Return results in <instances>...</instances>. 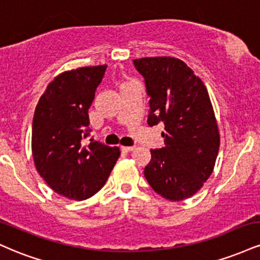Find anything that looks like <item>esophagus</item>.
<instances>
[{
  "mask_svg": "<svg viewBox=\"0 0 260 260\" xmlns=\"http://www.w3.org/2000/svg\"><path fill=\"white\" fill-rule=\"evenodd\" d=\"M134 149V147H121V150L123 151V153H129V151H132Z\"/></svg>",
  "mask_w": 260,
  "mask_h": 260,
  "instance_id": "1",
  "label": "esophagus"
}]
</instances>
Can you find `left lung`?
<instances>
[{"mask_svg":"<svg viewBox=\"0 0 260 260\" xmlns=\"http://www.w3.org/2000/svg\"><path fill=\"white\" fill-rule=\"evenodd\" d=\"M133 63L147 88L148 124L165 126V147L151 149L144 176L157 194L183 201L203 187L219 153V128L208 90L178 58L144 57Z\"/></svg>","mask_w":260,"mask_h":260,"instance_id":"8db88e82","label":"left lung"}]
</instances>
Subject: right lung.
<instances>
[{"mask_svg": "<svg viewBox=\"0 0 260 260\" xmlns=\"http://www.w3.org/2000/svg\"><path fill=\"white\" fill-rule=\"evenodd\" d=\"M106 64L67 71L47 85L32 118L31 150L39 175L59 196L90 198L104 187L120 149L90 139L88 110Z\"/></svg>", "mask_w": 260, "mask_h": 260, "instance_id": "add662e5", "label": "right lung"}]
</instances>
